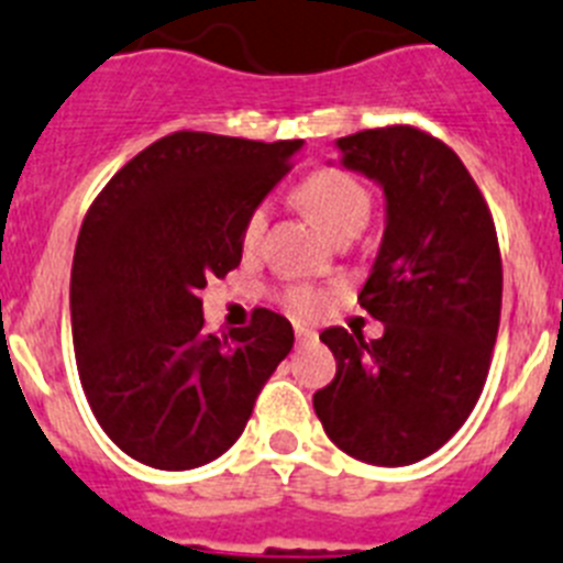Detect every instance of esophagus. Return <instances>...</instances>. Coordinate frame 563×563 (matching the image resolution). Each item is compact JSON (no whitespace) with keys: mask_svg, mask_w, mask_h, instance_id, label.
Listing matches in <instances>:
<instances>
[{"mask_svg":"<svg viewBox=\"0 0 563 563\" xmlns=\"http://www.w3.org/2000/svg\"><path fill=\"white\" fill-rule=\"evenodd\" d=\"M296 339H299V341H313L316 339V330L307 328V324H296Z\"/></svg>","mask_w":563,"mask_h":563,"instance_id":"34e87169","label":"esophagus"}]
</instances>
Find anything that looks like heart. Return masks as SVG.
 Wrapping results in <instances>:
<instances>
[{
    "instance_id": "obj_1",
    "label": "heart",
    "mask_w": 563,
    "mask_h": 563,
    "mask_svg": "<svg viewBox=\"0 0 563 563\" xmlns=\"http://www.w3.org/2000/svg\"><path fill=\"white\" fill-rule=\"evenodd\" d=\"M299 196L307 213L313 216L330 239L344 233V230H358L362 233L369 219V194L344 170H319L313 176H307L305 185L299 187ZM267 219H271L267 205H258V208L250 210L242 228L244 250H256L262 244ZM290 305L296 310L313 313L324 305V292L313 290V287H296V290H290Z\"/></svg>"
}]
</instances>
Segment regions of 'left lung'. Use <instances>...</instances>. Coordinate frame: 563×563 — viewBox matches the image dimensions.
<instances>
[{
    "mask_svg": "<svg viewBox=\"0 0 563 563\" xmlns=\"http://www.w3.org/2000/svg\"><path fill=\"white\" fill-rule=\"evenodd\" d=\"M341 167L384 194V235L358 301L382 339L328 328L335 378L313 396L339 450L376 467L432 455L467 421L501 319L496 224L444 142L396 124L335 139Z\"/></svg>",
    "mask_w": 563,
    "mask_h": 563,
    "instance_id": "obj_1",
    "label": "left lung"
}]
</instances>
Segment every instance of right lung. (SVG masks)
I'll return each mask as SVG.
<instances>
[{
	"mask_svg": "<svg viewBox=\"0 0 563 563\" xmlns=\"http://www.w3.org/2000/svg\"><path fill=\"white\" fill-rule=\"evenodd\" d=\"M296 142L179 131L133 156L85 216L70 273L76 367L110 441L156 470L228 453L292 350V324L256 310L224 339L199 292L242 262V228L290 170Z\"/></svg>",
	"mask_w": 563,
	"mask_h": 563,
	"instance_id": "add662e5",
	"label": "right lung"
}]
</instances>
